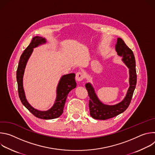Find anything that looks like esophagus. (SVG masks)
Returning <instances> with one entry per match:
<instances>
[{"mask_svg":"<svg viewBox=\"0 0 155 155\" xmlns=\"http://www.w3.org/2000/svg\"><path fill=\"white\" fill-rule=\"evenodd\" d=\"M84 78V75L83 73L81 72H79L78 73L76 74V77H75V78H76V80L78 81V82H80L81 81L83 80Z\"/></svg>","mask_w":155,"mask_h":155,"instance_id":"1","label":"esophagus"}]
</instances>
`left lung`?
I'll use <instances>...</instances> for the list:
<instances>
[{
    "instance_id": "obj_1",
    "label": "left lung",
    "mask_w": 155,
    "mask_h": 155,
    "mask_svg": "<svg viewBox=\"0 0 155 155\" xmlns=\"http://www.w3.org/2000/svg\"><path fill=\"white\" fill-rule=\"evenodd\" d=\"M115 50L118 56L121 57V61L129 69V86L124 99L114 105H107L102 103L97 97L93 84L88 82L85 87L90 96L89 107L90 115L96 120H105L115 117L124 112L129 107L137 83L136 71V60L132 51L126 45L121 38H117Z\"/></svg>"
}]
</instances>
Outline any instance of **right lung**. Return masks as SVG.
Listing matches in <instances>:
<instances>
[{"mask_svg": "<svg viewBox=\"0 0 155 155\" xmlns=\"http://www.w3.org/2000/svg\"><path fill=\"white\" fill-rule=\"evenodd\" d=\"M45 38L40 36H35L32 39L29 45L26 48L21 54L16 72V80L18 83V90L20 100L24 106L35 117L43 120H51L59 117L63 113V109L66 99L69 92L77 86L75 80V74L71 73L62 75L56 87V97L53 106L47 110H37L34 108L28 101L24 87L23 77L27 62L31 57L34 48L47 43Z\"/></svg>", "mask_w": 155, "mask_h": 155, "instance_id": "add662e5", "label": "right lung"}]
</instances>
